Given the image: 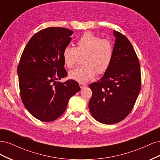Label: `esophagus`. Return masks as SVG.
Here are the masks:
<instances>
[{
  "mask_svg": "<svg viewBox=\"0 0 160 160\" xmlns=\"http://www.w3.org/2000/svg\"><path fill=\"white\" fill-rule=\"evenodd\" d=\"M79 86L81 89H83V88H85V87H87V85L86 84H84V83H79Z\"/></svg>",
  "mask_w": 160,
  "mask_h": 160,
  "instance_id": "esophagus-1",
  "label": "esophagus"
}]
</instances>
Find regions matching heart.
<instances>
[{"mask_svg":"<svg viewBox=\"0 0 160 160\" xmlns=\"http://www.w3.org/2000/svg\"><path fill=\"white\" fill-rule=\"evenodd\" d=\"M113 47L111 42L91 32H85L77 42L76 47L67 46L62 59L68 68L73 67L79 55L83 56L82 66L69 72V78L81 83H88L96 75L108 70L112 61Z\"/></svg>","mask_w":160,"mask_h":160,"instance_id":"1","label":"heart"}]
</instances>
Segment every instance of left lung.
Returning a JSON list of instances; mask_svg holds the SVG:
<instances>
[{"label": "left lung", "mask_w": 160, "mask_h": 160, "mask_svg": "<svg viewBox=\"0 0 160 160\" xmlns=\"http://www.w3.org/2000/svg\"><path fill=\"white\" fill-rule=\"evenodd\" d=\"M112 61L101 79L89 85L92 116L103 124H114L129 114L141 89L140 64L128 38L113 31Z\"/></svg>", "instance_id": "obj_1"}]
</instances>
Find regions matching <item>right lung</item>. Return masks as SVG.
<instances>
[{
  "mask_svg": "<svg viewBox=\"0 0 160 160\" xmlns=\"http://www.w3.org/2000/svg\"><path fill=\"white\" fill-rule=\"evenodd\" d=\"M72 33L61 27L42 29L32 37L21 55L17 68L21 99L28 112L42 122L59 118L69 99L81 90L74 80L57 81L67 75L62 54Z\"/></svg>",
  "mask_w": 160,
  "mask_h": 160,
  "instance_id": "1",
  "label": "right lung"
}]
</instances>
